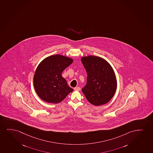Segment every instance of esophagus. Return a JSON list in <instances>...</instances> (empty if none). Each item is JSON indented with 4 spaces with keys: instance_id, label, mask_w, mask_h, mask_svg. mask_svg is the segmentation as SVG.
Returning <instances> with one entry per match:
<instances>
[{
    "instance_id": "obj_1",
    "label": "esophagus",
    "mask_w": 153,
    "mask_h": 153,
    "mask_svg": "<svg viewBox=\"0 0 153 153\" xmlns=\"http://www.w3.org/2000/svg\"><path fill=\"white\" fill-rule=\"evenodd\" d=\"M74 89L75 90H76V91H80L81 89H80V88L79 87H76L74 88Z\"/></svg>"
}]
</instances>
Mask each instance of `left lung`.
Instances as JSON below:
<instances>
[{"label":"left lung","mask_w":153,"mask_h":153,"mask_svg":"<svg viewBox=\"0 0 153 153\" xmlns=\"http://www.w3.org/2000/svg\"><path fill=\"white\" fill-rule=\"evenodd\" d=\"M81 61L87 73L82 93L92 105L97 106L107 103L117 89L113 68L106 60L97 56H82Z\"/></svg>","instance_id":"left-lung-1"}]
</instances>
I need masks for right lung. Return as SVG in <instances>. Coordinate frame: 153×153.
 I'll use <instances>...</instances> for the list:
<instances>
[{
  "mask_svg": "<svg viewBox=\"0 0 153 153\" xmlns=\"http://www.w3.org/2000/svg\"><path fill=\"white\" fill-rule=\"evenodd\" d=\"M73 62V59L56 54L44 59L34 74V87L38 97L49 103H59L73 91L62 73Z\"/></svg>",
  "mask_w": 153,
  "mask_h": 153,
  "instance_id": "obj_1",
  "label": "right lung"
}]
</instances>
